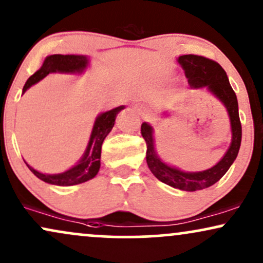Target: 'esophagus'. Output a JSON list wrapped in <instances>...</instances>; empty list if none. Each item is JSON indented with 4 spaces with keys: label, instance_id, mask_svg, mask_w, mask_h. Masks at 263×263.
<instances>
[{
    "label": "esophagus",
    "instance_id": "esophagus-1",
    "mask_svg": "<svg viewBox=\"0 0 263 263\" xmlns=\"http://www.w3.org/2000/svg\"><path fill=\"white\" fill-rule=\"evenodd\" d=\"M137 110H138L139 114H142V115H144L145 112L148 111V110H147V108L143 107V105H139V107H137Z\"/></svg>",
    "mask_w": 263,
    "mask_h": 263
}]
</instances>
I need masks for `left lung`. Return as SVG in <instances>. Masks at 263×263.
Returning a JSON list of instances; mask_svg holds the SVG:
<instances>
[{
  "mask_svg": "<svg viewBox=\"0 0 263 263\" xmlns=\"http://www.w3.org/2000/svg\"><path fill=\"white\" fill-rule=\"evenodd\" d=\"M178 63L184 69L188 84L193 88L206 87L214 93L227 108L232 127L231 147L217 165L201 172H183L162 162L156 155L153 139V128L147 122L141 126V134L147 143V164L153 175L159 181L181 189L195 192L209 188L220 181L237 158L241 143V124L239 119L238 101L235 92L229 84L227 74L217 62L202 55L185 54L178 58Z\"/></svg>",
  "mask_w": 263,
  "mask_h": 263,
  "instance_id": "left-lung-1",
  "label": "left lung"
}]
</instances>
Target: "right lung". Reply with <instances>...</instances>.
I'll return each instance as SVG.
<instances>
[{"instance_id": "obj_1", "label": "right lung", "mask_w": 263, "mask_h": 263, "mask_svg": "<svg viewBox=\"0 0 263 263\" xmlns=\"http://www.w3.org/2000/svg\"><path fill=\"white\" fill-rule=\"evenodd\" d=\"M87 65V58L85 55H74V54H53L45 59L41 68L39 69L35 74H32L26 81V84L23 88V92H25L30 86H32L40 80L46 78L49 72H80L82 71ZM124 109V107H118L112 110L103 112L96 119L95 126H93L91 138H89L87 149H86L85 155L80 160L78 165L70 170L63 172L58 175H45L41 172L34 170L32 167L30 171L34 174L36 177L42 179L43 182L54 185H74L84 183L95 177L98 174L99 167H101V153L102 144L105 137L111 131L112 126L115 124V118L119 114V111ZM26 164V162H25Z\"/></svg>"}]
</instances>
